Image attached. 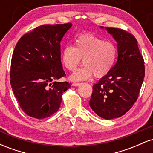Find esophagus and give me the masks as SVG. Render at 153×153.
Returning <instances> with one entry per match:
<instances>
[{
    "mask_svg": "<svg viewBox=\"0 0 153 153\" xmlns=\"http://www.w3.org/2000/svg\"><path fill=\"white\" fill-rule=\"evenodd\" d=\"M80 82H73V86H79L80 85Z\"/></svg>",
    "mask_w": 153,
    "mask_h": 153,
    "instance_id": "obj_1",
    "label": "esophagus"
}]
</instances>
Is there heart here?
I'll use <instances>...</instances> for the list:
<instances>
[{"label": "heart", "instance_id": "heart-1", "mask_svg": "<svg viewBox=\"0 0 153 153\" xmlns=\"http://www.w3.org/2000/svg\"><path fill=\"white\" fill-rule=\"evenodd\" d=\"M117 57L114 43L106 42L91 34L80 35L75 46L68 45L62 50L61 60L67 70L73 72L82 59L85 65L71 75L74 81L87 80L93 75L97 78L105 77L111 71Z\"/></svg>", "mask_w": 153, "mask_h": 153}]
</instances>
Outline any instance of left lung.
<instances>
[{"instance_id":"left-lung-1","label":"left lung","mask_w":153,"mask_h":153,"mask_svg":"<svg viewBox=\"0 0 153 153\" xmlns=\"http://www.w3.org/2000/svg\"><path fill=\"white\" fill-rule=\"evenodd\" d=\"M106 30L117 42L118 58L111 71L94 85L89 105L100 117L111 119L124 115L137 100L145 62L131 33L111 27Z\"/></svg>"}]
</instances>
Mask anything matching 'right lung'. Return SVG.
<instances>
[{
  "mask_svg": "<svg viewBox=\"0 0 153 153\" xmlns=\"http://www.w3.org/2000/svg\"><path fill=\"white\" fill-rule=\"evenodd\" d=\"M71 23L44 24L24 34L13 50L10 85L24 112L41 119L54 114L62 94L71 83L57 82L65 77L60 58V42Z\"/></svg>",
  "mask_w": 153,
  "mask_h": 153,
  "instance_id": "add662e5",
  "label": "right lung"
}]
</instances>
